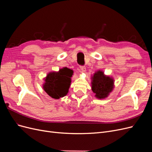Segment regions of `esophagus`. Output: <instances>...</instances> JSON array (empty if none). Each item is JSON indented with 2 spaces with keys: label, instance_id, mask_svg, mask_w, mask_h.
<instances>
[{
  "label": "esophagus",
  "instance_id": "1",
  "mask_svg": "<svg viewBox=\"0 0 152 152\" xmlns=\"http://www.w3.org/2000/svg\"><path fill=\"white\" fill-rule=\"evenodd\" d=\"M80 70L82 72H86V68L84 66H80Z\"/></svg>",
  "mask_w": 152,
  "mask_h": 152
}]
</instances>
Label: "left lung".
<instances>
[{
	"label": "left lung",
	"instance_id": "8db88e82",
	"mask_svg": "<svg viewBox=\"0 0 152 152\" xmlns=\"http://www.w3.org/2000/svg\"><path fill=\"white\" fill-rule=\"evenodd\" d=\"M91 89L95 97L99 99L107 98L114 88L113 77L104 75L102 70L96 72L91 77Z\"/></svg>",
	"mask_w": 152,
	"mask_h": 152
}]
</instances>
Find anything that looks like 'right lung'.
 I'll list each match as a JSON object with an SVG mask.
<instances>
[{"label":"right lung","instance_id":"obj_1","mask_svg":"<svg viewBox=\"0 0 152 152\" xmlns=\"http://www.w3.org/2000/svg\"><path fill=\"white\" fill-rule=\"evenodd\" d=\"M72 74L66 68L58 72H50L44 78L43 89L50 97L58 99L66 96L71 84Z\"/></svg>","mask_w":152,"mask_h":152}]
</instances>
